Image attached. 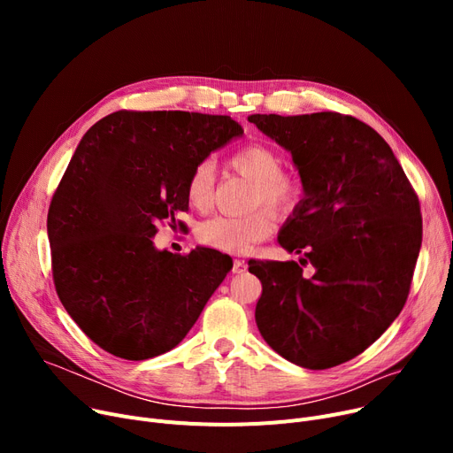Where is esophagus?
<instances>
[{"label":"esophagus","instance_id":"obj_1","mask_svg":"<svg viewBox=\"0 0 453 453\" xmlns=\"http://www.w3.org/2000/svg\"><path fill=\"white\" fill-rule=\"evenodd\" d=\"M248 268L246 260L244 258H234L233 260V273H244Z\"/></svg>","mask_w":453,"mask_h":453}]
</instances>
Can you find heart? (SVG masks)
I'll list each match as a JSON object with an SVG mask.
<instances>
[{"instance_id": "1", "label": "heart", "mask_w": 453, "mask_h": 453, "mask_svg": "<svg viewBox=\"0 0 453 453\" xmlns=\"http://www.w3.org/2000/svg\"><path fill=\"white\" fill-rule=\"evenodd\" d=\"M233 166L255 181L253 205L266 203L277 211L292 209L301 196V183L282 173V161L275 150L260 142L241 149L231 157ZM214 190V165L203 159L195 165L187 178L185 195L198 211L211 207ZM275 227V219L268 209H258L246 217H212L196 229L198 241L212 250L244 253L255 242L265 241Z\"/></svg>"}]
</instances>
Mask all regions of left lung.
I'll return each mask as SVG.
<instances>
[{
	"label": "left lung",
	"instance_id": "obj_1",
	"mask_svg": "<svg viewBox=\"0 0 453 453\" xmlns=\"http://www.w3.org/2000/svg\"><path fill=\"white\" fill-rule=\"evenodd\" d=\"M292 154L304 198L277 241L296 260H250L263 282L260 336L304 369L352 360L384 334L408 299L422 244L418 198L376 130L334 111L248 117Z\"/></svg>",
	"mask_w": 453,
	"mask_h": 453
}]
</instances>
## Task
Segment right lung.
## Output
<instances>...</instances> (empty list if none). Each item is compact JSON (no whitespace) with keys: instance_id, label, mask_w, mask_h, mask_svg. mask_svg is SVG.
I'll return each instance as SVG.
<instances>
[{"instance_id":"obj_1","label":"right lung","mask_w":453,"mask_h":453,"mask_svg":"<svg viewBox=\"0 0 453 453\" xmlns=\"http://www.w3.org/2000/svg\"><path fill=\"white\" fill-rule=\"evenodd\" d=\"M244 130L227 115L113 111L81 139L47 212L57 294L84 334L125 360L174 349L220 287L227 255L157 250L188 209L195 165Z\"/></svg>"}]
</instances>
